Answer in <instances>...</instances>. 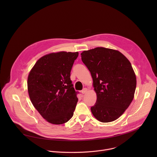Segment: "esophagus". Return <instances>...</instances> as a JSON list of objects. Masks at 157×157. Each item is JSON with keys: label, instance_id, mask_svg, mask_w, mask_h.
I'll return each mask as SVG.
<instances>
[{"label": "esophagus", "instance_id": "esophagus-1", "mask_svg": "<svg viewBox=\"0 0 157 157\" xmlns=\"http://www.w3.org/2000/svg\"><path fill=\"white\" fill-rule=\"evenodd\" d=\"M87 91V89L85 87V88H84V89H82V90L81 91V93H82V94H85Z\"/></svg>", "mask_w": 157, "mask_h": 157}]
</instances>
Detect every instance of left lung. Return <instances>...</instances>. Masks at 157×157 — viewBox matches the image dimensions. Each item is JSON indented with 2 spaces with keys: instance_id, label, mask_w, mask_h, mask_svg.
I'll list each match as a JSON object with an SVG mask.
<instances>
[{
  "instance_id": "8db88e82",
  "label": "left lung",
  "mask_w": 157,
  "mask_h": 157,
  "mask_svg": "<svg viewBox=\"0 0 157 157\" xmlns=\"http://www.w3.org/2000/svg\"><path fill=\"white\" fill-rule=\"evenodd\" d=\"M81 59L91 74L97 94L91 107L102 122L117 119L128 108L135 94L137 80L128 59L120 52L103 47L84 51Z\"/></svg>"
}]
</instances>
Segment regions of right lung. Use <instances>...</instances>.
Here are the masks:
<instances>
[{
  "mask_svg": "<svg viewBox=\"0 0 157 157\" xmlns=\"http://www.w3.org/2000/svg\"><path fill=\"white\" fill-rule=\"evenodd\" d=\"M78 54L60 52L44 55L36 62L29 75L30 101L51 124H63L73 116L78 99L70 76Z\"/></svg>",
  "mask_w": 157,
  "mask_h": 157,
  "instance_id": "right-lung-1",
  "label": "right lung"
}]
</instances>
